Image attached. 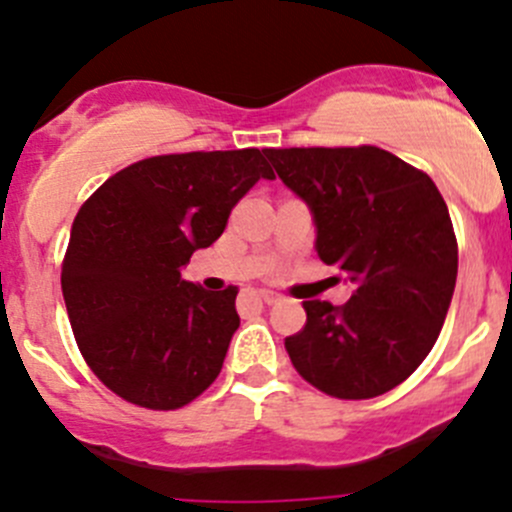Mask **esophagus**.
Segmentation results:
<instances>
[{
	"instance_id": "esophagus-1",
	"label": "esophagus",
	"mask_w": 512,
	"mask_h": 512,
	"mask_svg": "<svg viewBox=\"0 0 512 512\" xmlns=\"http://www.w3.org/2000/svg\"><path fill=\"white\" fill-rule=\"evenodd\" d=\"M257 295H260V300L267 302V305H275V302L282 300V297L272 290H257Z\"/></svg>"
}]
</instances>
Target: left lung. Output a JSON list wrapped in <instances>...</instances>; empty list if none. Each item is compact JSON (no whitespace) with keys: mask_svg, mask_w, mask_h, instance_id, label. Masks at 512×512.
Returning <instances> with one entry per match:
<instances>
[{"mask_svg":"<svg viewBox=\"0 0 512 512\" xmlns=\"http://www.w3.org/2000/svg\"><path fill=\"white\" fill-rule=\"evenodd\" d=\"M265 155L310 207L320 260L355 285L345 305L302 302L305 327L285 337L292 365L340 400L398 388L433 350L453 300L458 240L443 195L423 170L372 145Z\"/></svg>","mask_w":512,"mask_h":512,"instance_id":"obj_1","label":"left lung"}]
</instances>
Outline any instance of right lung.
Listing matches in <instances>:
<instances>
[{
    "label": "right lung",
    "mask_w": 512,
    "mask_h": 512,
    "mask_svg": "<svg viewBox=\"0 0 512 512\" xmlns=\"http://www.w3.org/2000/svg\"><path fill=\"white\" fill-rule=\"evenodd\" d=\"M262 152L147 157L79 207L62 262L64 305L89 370L127 403L185 408L220 375L240 327L237 287L207 292L180 267L225 232L260 177L275 180Z\"/></svg>",
    "instance_id": "1"
}]
</instances>
